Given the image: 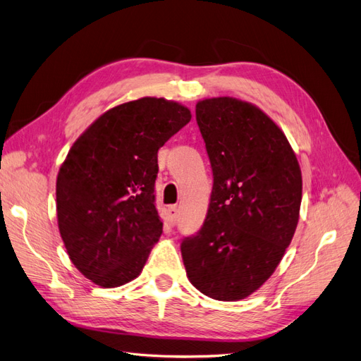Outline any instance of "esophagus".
Wrapping results in <instances>:
<instances>
[{
    "label": "esophagus",
    "instance_id": "34e87169",
    "mask_svg": "<svg viewBox=\"0 0 361 361\" xmlns=\"http://www.w3.org/2000/svg\"><path fill=\"white\" fill-rule=\"evenodd\" d=\"M167 212H169V220H170V224H174V223H176V221H178V207L174 206V204H171V206H169Z\"/></svg>",
    "mask_w": 361,
    "mask_h": 361
}]
</instances>
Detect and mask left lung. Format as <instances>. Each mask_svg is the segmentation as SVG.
<instances>
[{
    "instance_id": "8db88e82",
    "label": "left lung",
    "mask_w": 361,
    "mask_h": 361,
    "mask_svg": "<svg viewBox=\"0 0 361 361\" xmlns=\"http://www.w3.org/2000/svg\"><path fill=\"white\" fill-rule=\"evenodd\" d=\"M214 185L200 231L180 244L188 280L238 301L272 276L300 218L301 170L286 135L256 105L211 97L195 105Z\"/></svg>"
}]
</instances>
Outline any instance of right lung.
I'll return each mask as SVG.
<instances>
[{
	"mask_svg": "<svg viewBox=\"0 0 361 361\" xmlns=\"http://www.w3.org/2000/svg\"><path fill=\"white\" fill-rule=\"evenodd\" d=\"M191 120L164 97L104 113L75 141L57 176V220L72 264L102 288L140 276L162 233L155 206L158 150Z\"/></svg>",
	"mask_w": 361,
	"mask_h": 361,
	"instance_id": "1",
	"label": "right lung"
}]
</instances>
